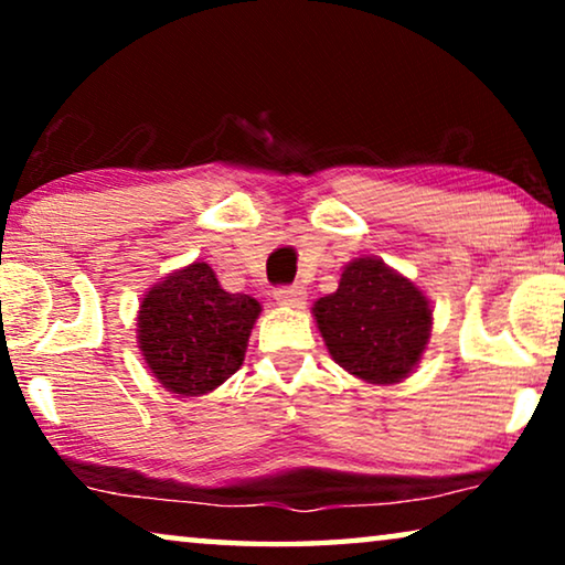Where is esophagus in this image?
<instances>
[{
  "label": "esophagus",
  "instance_id": "1",
  "mask_svg": "<svg viewBox=\"0 0 565 565\" xmlns=\"http://www.w3.org/2000/svg\"><path fill=\"white\" fill-rule=\"evenodd\" d=\"M273 298L280 306H290V308H300L306 303V290L300 285H280V288L273 290Z\"/></svg>",
  "mask_w": 565,
  "mask_h": 565
}]
</instances>
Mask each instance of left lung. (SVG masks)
<instances>
[{
  "instance_id": "obj_1",
  "label": "left lung",
  "mask_w": 565,
  "mask_h": 565,
  "mask_svg": "<svg viewBox=\"0 0 565 565\" xmlns=\"http://www.w3.org/2000/svg\"><path fill=\"white\" fill-rule=\"evenodd\" d=\"M331 358L367 383H398L427 347L431 308L424 292L381 259H354L337 292L313 306Z\"/></svg>"
}]
</instances>
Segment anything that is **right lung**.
I'll use <instances>...</instances> for the list:
<instances>
[{"label":"right lung","instance_id":"obj_1","mask_svg":"<svg viewBox=\"0 0 565 565\" xmlns=\"http://www.w3.org/2000/svg\"><path fill=\"white\" fill-rule=\"evenodd\" d=\"M259 303L226 292L205 262L169 275L138 311V342L157 381L180 396L218 388L242 367Z\"/></svg>","mask_w":565,"mask_h":565}]
</instances>
